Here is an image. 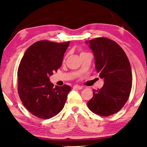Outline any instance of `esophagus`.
<instances>
[{
    "label": "esophagus",
    "mask_w": 147,
    "mask_h": 147,
    "mask_svg": "<svg viewBox=\"0 0 147 147\" xmlns=\"http://www.w3.org/2000/svg\"><path fill=\"white\" fill-rule=\"evenodd\" d=\"M74 89H77V90H82V87L80 86H78V85H75L73 87Z\"/></svg>",
    "instance_id": "34e87169"
}]
</instances>
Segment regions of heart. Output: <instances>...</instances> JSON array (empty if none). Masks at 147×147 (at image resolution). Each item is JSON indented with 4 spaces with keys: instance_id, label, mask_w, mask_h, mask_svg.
<instances>
[{
    "instance_id": "heart-1",
    "label": "heart",
    "mask_w": 147,
    "mask_h": 147,
    "mask_svg": "<svg viewBox=\"0 0 147 147\" xmlns=\"http://www.w3.org/2000/svg\"><path fill=\"white\" fill-rule=\"evenodd\" d=\"M82 53H84V52H82L81 54H82ZM81 54H80V55H81Z\"/></svg>"
}]
</instances>
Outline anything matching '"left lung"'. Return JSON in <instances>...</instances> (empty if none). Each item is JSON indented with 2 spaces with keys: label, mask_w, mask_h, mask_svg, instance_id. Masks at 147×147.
Instances as JSON below:
<instances>
[{
  "label": "left lung",
  "mask_w": 147,
  "mask_h": 147,
  "mask_svg": "<svg viewBox=\"0 0 147 147\" xmlns=\"http://www.w3.org/2000/svg\"><path fill=\"white\" fill-rule=\"evenodd\" d=\"M93 51L96 71L104 79L101 89L93 90L89 109L101 116L116 113L129 98L132 88L131 67L125 52L115 41L105 37L86 41Z\"/></svg>",
  "instance_id": "1"
}]
</instances>
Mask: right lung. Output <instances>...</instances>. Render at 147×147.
<instances>
[{"label": "right lung", "mask_w": 147, "mask_h": 147, "mask_svg": "<svg viewBox=\"0 0 147 147\" xmlns=\"http://www.w3.org/2000/svg\"><path fill=\"white\" fill-rule=\"evenodd\" d=\"M69 41H39L27 49L18 68V93L25 107L34 116L49 119L61 111L71 88L53 87L49 76L61 66Z\"/></svg>", "instance_id": "obj_1"}]
</instances>
